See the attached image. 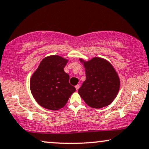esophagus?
Wrapping results in <instances>:
<instances>
[{
  "label": "esophagus",
  "instance_id": "esophagus-1",
  "mask_svg": "<svg viewBox=\"0 0 149 149\" xmlns=\"http://www.w3.org/2000/svg\"><path fill=\"white\" fill-rule=\"evenodd\" d=\"M79 87H80V85H77L76 86H75V88H76L77 91H78V89H79Z\"/></svg>",
  "mask_w": 149,
  "mask_h": 149
}]
</instances>
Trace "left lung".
I'll return each mask as SVG.
<instances>
[{"label":"left lung","mask_w":149,"mask_h":149,"mask_svg":"<svg viewBox=\"0 0 149 149\" xmlns=\"http://www.w3.org/2000/svg\"><path fill=\"white\" fill-rule=\"evenodd\" d=\"M83 62L86 80L78 92L87 105L101 109L111 104L119 90L120 81L113 66L100 58Z\"/></svg>","instance_id":"1"}]
</instances>
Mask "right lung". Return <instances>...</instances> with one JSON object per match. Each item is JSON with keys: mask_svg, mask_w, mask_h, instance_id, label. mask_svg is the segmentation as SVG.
I'll return each mask as SVG.
<instances>
[{"mask_svg": "<svg viewBox=\"0 0 149 149\" xmlns=\"http://www.w3.org/2000/svg\"><path fill=\"white\" fill-rule=\"evenodd\" d=\"M68 60L59 56L44 58L30 79L32 94L39 105L56 111L66 105L69 97L76 91L69 83V75L64 68Z\"/></svg>", "mask_w": 149, "mask_h": 149, "instance_id": "right-lung-1", "label": "right lung"}]
</instances>
